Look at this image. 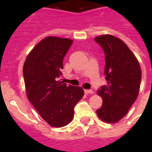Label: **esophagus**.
<instances>
[{
    "mask_svg": "<svg viewBox=\"0 0 152 152\" xmlns=\"http://www.w3.org/2000/svg\"><path fill=\"white\" fill-rule=\"evenodd\" d=\"M85 93H86V94H94V91H93L92 89H86Z\"/></svg>",
    "mask_w": 152,
    "mask_h": 152,
    "instance_id": "1",
    "label": "esophagus"
}]
</instances>
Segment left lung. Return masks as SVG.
I'll return each mask as SVG.
<instances>
[{"mask_svg": "<svg viewBox=\"0 0 152 152\" xmlns=\"http://www.w3.org/2000/svg\"><path fill=\"white\" fill-rule=\"evenodd\" d=\"M105 53L106 86L98 89L102 99L97 114L102 121L115 123L127 114L139 92L142 72L138 61L119 38L102 35L94 39Z\"/></svg>", "mask_w": 152, "mask_h": 152, "instance_id": "obj_1", "label": "left lung"}]
</instances>
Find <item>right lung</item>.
I'll return each instance as SVG.
<instances>
[{
    "label": "right lung",
    "instance_id": "right-lung-1",
    "mask_svg": "<svg viewBox=\"0 0 152 152\" xmlns=\"http://www.w3.org/2000/svg\"><path fill=\"white\" fill-rule=\"evenodd\" d=\"M72 43L66 38L48 37L33 48L23 65L28 100L53 127H63L72 121L74 107L84 95L82 88L59 80L63 58Z\"/></svg>",
    "mask_w": 152,
    "mask_h": 152
}]
</instances>
